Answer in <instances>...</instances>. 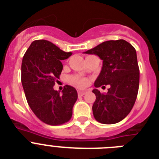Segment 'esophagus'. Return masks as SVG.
<instances>
[{"label":"esophagus","instance_id":"34e87169","mask_svg":"<svg viewBox=\"0 0 159 159\" xmlns=\"http://www.w3.org/2000/svg\"><path fill=\"white\" fill-rule=\"evenodd\" d=\"M86 92H87V91H83V90H78L77 91V93H78L79 96H83Z\"/></svg>","mask_w":159,"mask_h":159}]
</instances>
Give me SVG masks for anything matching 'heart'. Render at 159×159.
Masks as SVG:
<instances>
[{"instance_id":"b5f03b06","label":"heart","mask_w":159,"mask_h":159,"mask_svg":"<svg viewBox=\"0 0 159 159\" xmlns=\"http://www.w3.org/2000/svg\"><path fill=\"white\" fill-rule=\"evenodd\" d=\"M70 81L74 84H77L79 87H84L87 84V80L83 77H72L70 78Z\"/></svg>"}]
</instances>
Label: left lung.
<instances>
[{"label": "left lung", "instance_id": "obj_1", "mask_svg": "<svg viewBox=\"0 0 159 159\" xmlns=\"http://www.w3.org/2000/svg\"><path fill=\"white\" fill-rule=\"evenodd\" d=\"M85 53L96 54L103 60L95 87L111 86L106 94L92 91L96 95L93 116L102 124L118 123L130 112L138 95L139 68L135 48L127 41L118 39L103 42Z\"/></svg>", "mask_w": 159, "mask_h": 159}]
</instances>
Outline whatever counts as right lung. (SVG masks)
Here are the masks:
<instances>
[{
  "mask_svg": "<svg viewBox=\"0 0 159 159\" xmlns=\"http://www.w3.org/2000/svg\"><path fill=\"white\" fill-rule=\"evenodd\" d=\"M71 55L44 39L33 41L24 55L21 82L26 100L34 114L47 125H59L72 118L76 89L68 85L62 93L53 89L62 72L61 60Z\"/></svg>",
  "mask_w": 159,
  "mask_h": 159,
  "instance_id": "add662e5",
  "label": "right lung"
}]
</instances>
